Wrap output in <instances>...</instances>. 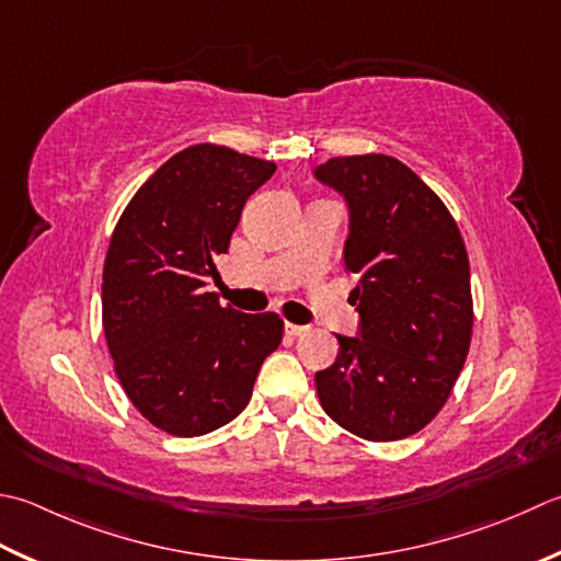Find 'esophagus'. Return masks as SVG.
<instances>
[{
	"label": "esophagus",
	"instance_id": "obj_1",
	"mask_svg": "<svg viewBox=\"0 0 561 561\" xmlns=\"http://www.w3.org/2000/svg\"><path fill=\"white\" fill-rule=\"evenodd\" d=\"M311 328L309 325H296V323H287V333L291 335V337H301V335H306L309 333Z\"/></svg>",
	"mask_w": 561,
	"mask_h": 561
}]
</instances>
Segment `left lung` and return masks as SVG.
Masks as SVG:
<instances>
[{"mask_svg": "<svg viewBox=\"0 0 561 561\" xmlns=\"http://www.w3.org/2000/svg\"><path fill=\"white\" fill-rule=\"evenodd\" d=\"M316 178L345 196V270L359 335H335L337 359L316 375L323 411L362 440L423 431L453 393L471 343L469 257L440 196L391 156L331 158Z\"/></svg>", "mask_w": 561, "mask_h": 561, "instance_id": "1", "label": "left lung"}]
</instances>
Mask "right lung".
<instances>
[{
    "instance_id": "obj_1",
    "label": "right lung",
    "mask_w": 561,
    "mask_h": 561,
    "mask_svg": "<svg viewBox=\"0 0 561 561\" xmlns=\"http://www.w3.org/2000/svg\"><path fill=\"white\" fill-rule=\"evenodd\" d=\"M277 164L199 142L150 174L121 214L106 250L102 323L116 377L160 431L206 435L245 409L267 355L279 347L277 313H240L206 291L221 279L248 196Z\"/></svg>"
}]
</instances>
